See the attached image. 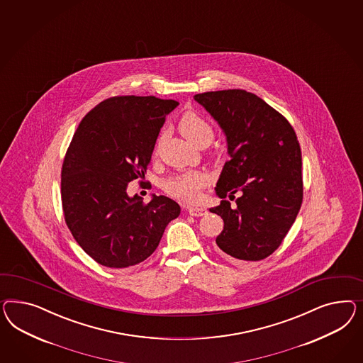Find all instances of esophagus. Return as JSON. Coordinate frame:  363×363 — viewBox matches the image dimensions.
<instances>
[{"label": "esophagus", "instance_id": "1", "mask_svg": "<svg viewBox=\"0 0 363 363\" xmlns=\"http://www.w3.org/2000/svg\"><path fill=\"white\" fill-rule=\"evenodd\" d=\"M188 213H189L191 216H196V218H200V216H204V215H207V209H206L204 207L188 208Z\"/></svg>", "mask_w": 363, "mask_h": 363}]
</instances>
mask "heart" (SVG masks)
<instances>
[{"mask_svg": "<svg viewBox=\"0 0 363 363\" xmlns=\"http://www.w3.org/2000/svg\"><path fill=\"white\" fill-rule=\"evenodd\" d=\"M180 130L191 143H197L199 140L208 138L212 140L213 131L207 122L195 113H188L180 121ZM209 177L203 172L191 171L182 175L169 177L164 182L167 194L184 203H196L201 196V189L207 186Z\"/></svg>", "mask_w": 363, "mask_h": 363, "instance_id": "b5f03b06", "label": "heart"}]
</instances>
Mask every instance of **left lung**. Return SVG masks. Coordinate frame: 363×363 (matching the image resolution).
I'll return each instance as SVG.
<instances>
[{
    "mask_svg": "<svg viewBox=\"0 0 363 363\" xmlns=\"http://www.w3.org/2000/svg\"><path fill=\"white\" fill-rule=\"evenodd\" d=\"M218 122L229 160L216 183L224 220L216 238L227 259L259 261L272 255L298 215L302 203V156L289 122L257 95L223 90L194 96ZM238 194L232 208L225 196Z\"/></svg>",
    "mask_w": 363,
    "mask_h": 363,
    "instance_id": "left-lung-1",
    "label": "left lung"
}]
</instances>
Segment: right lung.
<instances>
[{
    "label": "right lung",
    "instance_id": "1",
    "mask_svg": "<svg viewBox=\"0 0 363 363\" xmlns=\"http://www.w3.org/2000/svg\"><path fill=\"white\" fill-rule=\"evenodd\" d=\"M177 101L114 96L96 104L78 125L63 160V213L79 247L107 268L150 257L168 223L180 215L169 197L148 204L127 186L145 177L156 138Z\"/></svg>",
    "mask_w": 363,
    "mask_h": 363
}]
</instances>
